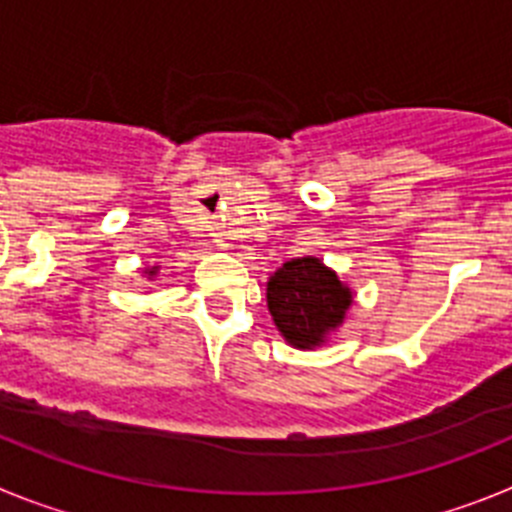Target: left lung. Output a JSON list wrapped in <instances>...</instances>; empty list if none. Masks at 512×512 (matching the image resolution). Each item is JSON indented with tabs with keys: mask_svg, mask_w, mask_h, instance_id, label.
<instances>
[{
	"mask_svg": "<svg viewBox=\"0 0 512 512\" xmlns=\"http://www.w3.org/2000/svg\"><path fill=\"white\" fill-rule=\"evenodd\" d=\"M266 302L284 341L295 348L323 346L354 302L351 289L315 256L279 266L266 282Z\"/></svg>",
	"mask_w": 512,
	"mask_h": 512,
	"instance_id": "obj_1",
	"label": "left lung"
}]
</instances>
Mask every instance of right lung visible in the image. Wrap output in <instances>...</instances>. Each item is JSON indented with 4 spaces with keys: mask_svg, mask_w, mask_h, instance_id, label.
Listing matches in <instances>:
<instances>
[{
    "mask_svg": "<svg viewBox=\"0 0 512 512\" xmlns=\"http://www.w3.org/2000/svg\"><path fill=\"white\" fill-rule=\"evenodd\" d=\"M156 266H153V269H146V274H148V277H156Z\"/></svg>",
    "mask_w": 512,
    "mask_h": 512,
    "instance_id": "1",
    "label": "right lung"
}]
</instances>
